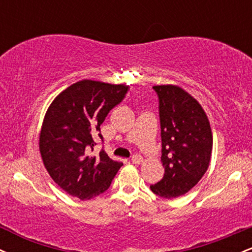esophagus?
I'll use <instances>...</instances> for the list:
<instances>
[{
	"label": "esophagus",
	"mask_w": 252,
	"mask_h": 252,
	"mask_svg": "<svg viewBox=\"0 0 252 252\" xmlns=\"http://www.w3.org/2000/svg\"><path fill=\"white\" fill-rule=\"evenodd\" d=\"M131 161H132V163H135V164H140V163L142 162V161H143V158H142V156H141V155L135 154V155H132Z\"/></svg>",
	"instance_id": "1"
}]
</instances>
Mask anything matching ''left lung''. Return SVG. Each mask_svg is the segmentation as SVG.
Returning <instances> with one entry per match:
<instances>
[{
    "label": "left lung",
    "instance_id": "left-lung-1",
    "mask_svg": "<svg viewBox=\"0 0 252 252\" xmlns=\"http://www.w3.org/2000/svg\"><path fill=\"white\" fill-rule=\"evenodd\" d=\"M158 96L163 178L150 189L166 199L186 194L210 166L213 136L206 112L178 85L153 86Z\"/></svg>",
    "mask_w": 252,
    "mask_h": 252
}]
</instances>
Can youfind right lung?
<instances>
[{"mask_svg": "<svg viewBox=\"0 0 252 252\" xmlns=\"http://www.w3.org/2000/svg\"><path fill=\"white\" fill-rule=\"evenodd\" d=\"M126 91L123 84L83 79L60 92L46 111L40 154L51 178L70 195L89 200L102 194L122 167L104 150L90 156L89 149L96 144L94 136L102 138L100 124Z\"/></svg>", "mask_w": 252, "mask_h": 252, "instance_id": "right-lung-1", "label": "right lung"}]
</instances>
